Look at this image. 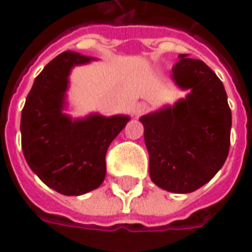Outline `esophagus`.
<instances>
[{
  "label": "esophagus",
  "mask_w": 252,
  "mask_h": 252,
  "mask_svg": "<svg viewBox=\"0 0 252 252\" xmlns=\"http://www.w3.org/2000/svg\"><path fill=\"white\" fill-rule=\"evenodd\" d=\"M148 109H150V105H148L147 102H139V104H136V106H135V115H144L146 112H148Z\"/></svg>",
  "instance_id": "esophagus-1"
}]
</instances>
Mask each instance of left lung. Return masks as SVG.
I'll return each mask as SVG.
<instances>
[{
  "mask_svg": "<svg viewBox=\"0 0 252 252\" xmlns=\"http://www.w3.org/2000/svg\"><path fill=\"white\" fill-rule=\"evenodd\" d=\"M173 79L189 89L188 97L140 121L154 184L171 193H191L225 162L232 115L222 82L202 61L181 54Z\"/></svg>",
  "mask_w": 252,
  "mask_h": 252,
  "instance_id": "left-lung-1",
  "label": "left lung"
}]
</instances>
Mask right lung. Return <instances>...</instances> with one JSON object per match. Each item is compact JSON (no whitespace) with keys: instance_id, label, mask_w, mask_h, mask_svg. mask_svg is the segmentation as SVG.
<instances>
[{"instance_id":"add662e5","label":"right lung","mask_w":252,"mask_h":252,"mask_svg":"<svg viewBox=\"0 0 252 252\" xmlns=\"http://www.w3.org/2000/svg\"><path fill=\"white\" fill-rule=\"evenodd\" d=\"M90 59L74 51L54 58L36 77L21 113L27 163L47 186L64 195L85 194L104 182L108 147L129 120L92 115L72 121L62 113L68 74Z\"/></svg>"}]
</instances>
